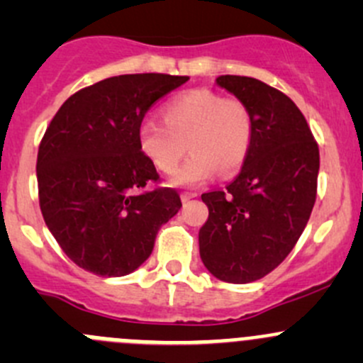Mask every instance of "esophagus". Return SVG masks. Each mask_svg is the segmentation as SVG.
<instances>
[{
	"mask_svg": "<svg viewBox=\"0 0 363 363\" xmlns=\"http://www.w3.org/2000/svg\"><path fill=\"white\" fill-rule=\"evenodd\" d=\"M196 193H193V191H186V193H182L181 195V200H182V203H186V202H189V200H193V199H196Z\"/></svg>",
	"mask_w": 363,
	"mask_h": 363,
	"instance_id": "esophagus-1",
	"label": "esophagus"
}]
</instances>
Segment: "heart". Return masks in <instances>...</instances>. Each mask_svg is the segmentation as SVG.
Masks as SVG:
<instances>
[{
	"label": "heart",
	"mask_w": 363,
	"mask_h": 363,
	"mask_svg": "<svg viewBox=\"0 0 363 363\" xmlns=\"http://www.w3.org/2000/svg\"><path fill=\"white\" fill-rule=\"evenodd\" d=\"M163 121L145 119L138 128V144L163 174L177 168L188 144L191 156L172 179L177 186H196L218 170L233 174L251 152L255 117L239 98L208 89L186 91L164 104Z\"/></svg>",
	"instance_id": "b5f03b06"
}]
</instances>
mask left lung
<instances>
[{"label": "left lung", "instance_id": "left-lung-1", "mask_svg": "<svg viewBox=\"0 0 363 363\" xmlns=\"http://www.w3.org/2000/svg\"><path fill=\"white\" fill-rule=\"evenodd\" d=\"M216 84L250 105L255 137L235 181L202 195L208 219L200 258L218 279L246 284L272 272L302 235L316 202L320 149L306 117L276 87L240 75Z\"/></svg>", "mask_w": 363, "mask_h": 363}]
</instances>
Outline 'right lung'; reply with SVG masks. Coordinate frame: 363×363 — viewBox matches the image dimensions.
<instances>
[{
	"instance_id": "add662e5",
	"label": "right lung",
	"mask_w": 363,
	"mask_h": 363,
	"mask_svg": "<svg viewBox=\"0 0 363 363\" xmlns=\"http://www.w3.org/2000/svg\"><path fill=\"white\" fill-rule=\"evenodd\" d=\"M189 77L133 73L77 91L50 121L38 147L36 179L47 228L80 269L104 277L137 270L161 225L182 207L158 182L138 128L155 101Z\"/></svg>"
}]
</instances>
